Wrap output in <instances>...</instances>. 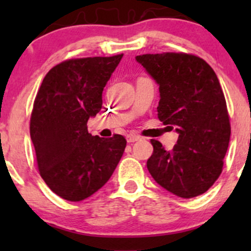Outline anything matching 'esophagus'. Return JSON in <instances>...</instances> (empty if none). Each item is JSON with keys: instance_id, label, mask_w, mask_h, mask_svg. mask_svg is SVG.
I'll list each match as a JSON object with an SVG mask.
<instances>
[{"instance_id": "esophagus-1", "label": "esophagus", "mask_w": 251, "mask_h": 251, "mask_svg": "<svg viewBox=\"0 0 251 251\" xmlns=\"http://www.w3.org/2000/svg\"><path fill=\"white\" fill-rule=\"evenodd\" d=\"M126 140H127V143H134V142H138V140H140V137L135 134H128L127 137H126Z\"/></svg>"}]
</instances>
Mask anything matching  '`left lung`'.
I'll list each match as a JSON object with an SVG mask.
<instances>
[{
	"mask_svg": "<svg viewBox=\"0 0 251 251\" xmlns=\"http://www.w3.org/2000/svg\"><path fill=\"white\" fill-rule=\"evenodd\" d=\"M135 60L159 86L158 118L179 134L171 151L151 140L149 172L178 197L204 194L220 177L231 133L217 75L203 59L191 54H144Z\"/></svg>",
	"mask_w": 251,
	"mask_h": 251,
	"instance_id": "1",
	"label": "left lung"
}]
</instances>
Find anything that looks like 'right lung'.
<instances>
[{
	"label": "right lung",
	"instance_id": "add662e5",
	"mask_svg": "<svg viewBox=\"0 0 251 251\" xmlns=\"http://www.w3.org/2000/svg\"><path fill=\"white\" fill-rule=\"evenodd\" d=\"M123 54L63 61L45 76L34 101L30 138L42 179L54 194L80 201L101 189L126 148L120 134L100 138L87 122L102 106V91Z\"/></svg>",
	"mask_w": 251,
	"mask_h": 251
}]
</instances>
